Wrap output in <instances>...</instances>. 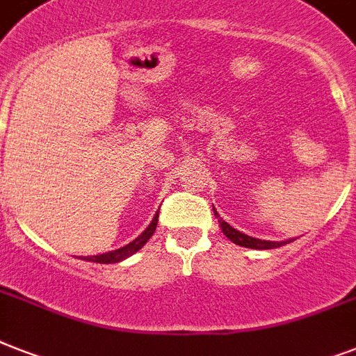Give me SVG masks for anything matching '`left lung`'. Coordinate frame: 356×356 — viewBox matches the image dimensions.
<instances>
[{"mask_svg": "<svg viewBox=\"0 0 356 356\" xmlns=\"http://www.w3.org/2000/svg\"><path fill=\"white\" fill-rule=\"evenodd\" d=\"M214 207V205H212ZM214 216H218L216 209H214ZM218 223H220V227H222L223 234L231 240V242H234L236 245H242V248H249V249H275V248H281V245H284V243L292 242V240H282V242H270V240H260V238H253V236H248V234L240 233V231H236L234 227H231L225 220H222V218L218 216Z\"/></svg>", "mask_w": 356, "mask_h": 356, "instance_id": "8db88e82", "label": "left lung"}]
</instances>
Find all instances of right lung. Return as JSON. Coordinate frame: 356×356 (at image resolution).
<instances>
[{
    "instance_id": "add662e5",
    "label": "right lung",
    "mask_w": 356,
    "mask_h": 356,
    "mask_svg": "<svg viewBox=\"0 0 356 356\" xmlns=\"http://www.w3.org/2000/svg\"><path fill=\"white\" fill-rule=\"evenodd\" d=\"M156 223H159V212L155 214V218L151 220V223L147 225L144 233L140 234L138 238H134L133 242L127 243V245H123L120 249H114V251H108V253H103V254H94V257H85V260L88 262H99V264H114V262H120V260L127 259L131 254H134L138 249L144 248V243L153 236L156 229Z\"/></svg>"
}]
</instances>
